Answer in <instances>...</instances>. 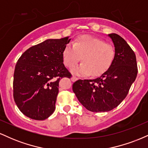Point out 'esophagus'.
Here are the masks:
<instances>
[{
	"label": "esophagus",
	"instance_id": "esophagus-1",
	"mask_svg": "<svg viewBox=\"0 0 148 148\" xmlns=\"http://www.w3.org/2000/svg\"><path fill=\"white\" fill-rule=\"evenodd\" d=\"M79 79H78L77 77H76V76H72V77H71V80H72V81H73V82H74V81H77V80Z\"/></svg>",
	"mask_w": 148,
	"mask_h": 148
}]
</instances>
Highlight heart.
<instances>
[{
    "label": "heart",
    "instance_id": "1",
    "mask_svg": "<svg viewBox=\"0 0 148 148\" xmlns=\"http://www.w3.org/2000/svg\"><path fill=\"white\" fill-rule=\"evenodd\" d=\"M72 45H67L62 51V59L66 67H74L82 58V63L72 69L79 76H99L106 72L114 60L115 51L111 45L90 35L76 37Z\"/></svg>",
    "mask_w": 148,
    "mask_h": 148
}]
</instances>
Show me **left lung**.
Masks as SVG:
<instances>
[{"mask_svg": "<svg viewBox=\"0 0 148 148\" xmlns=\"http://www.w3.org/2000/svg\"><path fill=\"white\" fill-rule=\"evenodd\" d=\"M115 56L109 69L95 79L78 80L72 90L79 102L92 112L111 111L126 97L136 78V55L130 45L118 34H108Z\"/></svg>", "mask_w": 148, "mask_h": 148, "instance_id": "obj_1", "label": "left lung"}]
</instances>
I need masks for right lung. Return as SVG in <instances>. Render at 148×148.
<instances>
[{"instance_id": "add662e5", "label": "right lung", "mask_w": 148, "mask_h": 148, "mask_svg": "<svg viewBox=\"0 0 148 148\" xmlns=\"http://www.w3.org/2000/svg\"><path fill=\"white\" fill-rule=\"evenodd\" d=\"M71 39H48L26 50L14 73V99L28 118L44 120L53 113L60 78L71 77L64 67L62 51Z\"/></svg>"}]
</instances>
